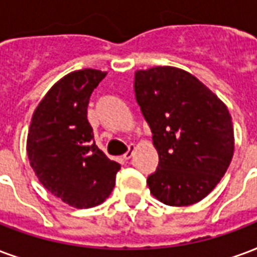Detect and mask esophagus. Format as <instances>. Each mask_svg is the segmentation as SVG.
<instances>
[{"label": "esophagus", "instance_id": "1", "mask_svg": "<svg viewBox=\"0 0 257 257\" xmlns=\"http://www.w3.org/2000/svg\"><path fill=\"white\" fill-rule=\"evenodd\" d=\"M134 151H135V147L134 146H129V150L126 151V153L123 154L122 159L123 161H129L131 158H132V155H134Z\"/></svg>", "mask_w": 257, "mask_h": 257}]
</instances>
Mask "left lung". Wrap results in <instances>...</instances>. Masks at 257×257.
Masks as SVG:
<instances>
[{
	"mask_svg": "<svg viewBox=\"0 0 257 257\" xmlns=\"http://www.w3.org/2000/svg\"><path fill=\"white\" fill-rule=\"evenodd\" d=\"M135 95L159 155L150 191L167 206H191L225 176L234 131L225 103L185 70L155 66L135 73Z\"/></svg>",
	"mask_w": 257,
	"mask_h": 257,
	"instance_id": "obj_1",
	"label": "left lung"
}]
</instances>
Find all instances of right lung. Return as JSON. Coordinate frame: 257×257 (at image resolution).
Returning a JSON list of instances; mask_svg holds the SVG:
<instances>
[{
    "mask_svg": "<svg viewBox=\"0 0 257 257\" xmlns=\"http://www.w3.org/2000/svg\"><path fill=\"white\" fill-rule=\"evenodd\" d=\"M106 72L81 69L51 87L32 115L27 154L38 180L51 195L76 208L103 203L121 165L95 144L87 119L92 91Z\"/></svg>",
    "mask_w": 257,
    "mask_h": 257,
    "instance_id": "add662e5",
    "label": "right lung"
}]
</instances>
